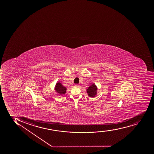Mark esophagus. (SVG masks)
Segmentation results:
<instances>
[{"label":"esophagus","instance_id":"esophagus-1","mask_svg":"<svg viewBox=\"0 0 154 154\" xmlns=\"http://www.w3.org/2000/svg\"><path fill=\"white\" fill-rule=\"evenodd\" d=\"M79 85H78V84H75L74 85V87H79Z\"/></svg>","mask_w":154,"mask_h":154}]
</instances>
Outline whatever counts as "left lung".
Here are the masks:
<instances>
[{
	"instance_id": "8db88e82",
	"label": "left lung",
	"mask_w": 154,
	"mask_h": 154,
	"mask_svg": "<svg viewBox=\"0 0 154 154\" xmlns=\"http://www.w3.org/2000/svg\"><path fill=\"white\" fill-rule=\"evenodd\" d=\"M97 88L94 84H92L91 86L87 89V92L89 96L90 97H94L96 95Z\"/></svg>"
}]
</instances>
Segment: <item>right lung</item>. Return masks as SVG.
I'll list each match as a JSON object with an SVG mask.
<instances>
[{
  "label": "right lung",
  "mask_w": 154,
  "mask_h": 154,
  "mask_svg": "<svg viewBox=\"0 0 154 154\" xmlns=\"http://www.w3.org/2000/svg\"><path fill=\"white\" fill-rule=\"evenodd\" d=\"M55 90L57 91V92H58L59 94H65L66 90V88L65 87L63 86L60 83H57L56 85V87H55Z\"/></svg>",
  "instance_id": "add662e5"
}]
</instances>
